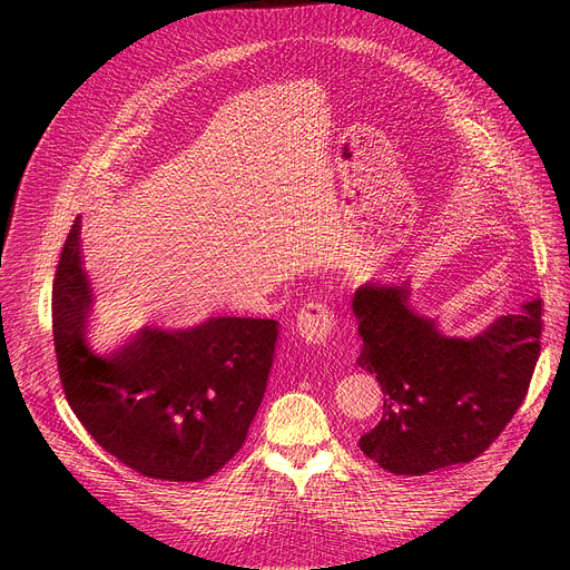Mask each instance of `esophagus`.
I'll return each instance as SVG.
<instances>
[{
  "mask_svg": "<svg viewBox=\"0 0 570 570\" xmlns=\"http://www.w3.org/2000/svg\"><path fill=\"white\" fill-rule=\"evenodd\" d=\"M297 334L311 345H327L336 332V317L322 302H306L297 311Z\"/></svg>",
  "mask_w": 570,
  "mask_h": 570,
  "instance_id": "1",
  "label": "esophagus"
}]
</instances>
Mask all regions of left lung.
Masks as SVG:
<instances>
[{
    "instance_id": "8db88e82",
    "label": "left lung",
    "mask_w": 570,
    "mask_h": 570,
    "mask_svg": "<svg viewBox=\"0 0 570 570\" xmlns=\"http://www.w3.org/2000/svg\"><path fill=\"white\" fill-rule=\"evenodd\" d=\"M411 288L363 284L352 308L363 350L356 363L376 374L383 417L358 440L394 475H426L471 462L510 424L541 352V299L501 315L473 338L440 334L415 313Z\"/></svg>"
}]
</instances>
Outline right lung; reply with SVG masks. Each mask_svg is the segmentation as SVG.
I'll return each instance as SVG.
<instances>
[{
	"label": "right lung",
	"mask_w": 570,
	"mask_h": 570,
	"mask_svg": "<svg viewBox=\"0 0 570 570\" xmlns=\"http://www.w3.org/2000/svg\"><path fill=\"white\" fill-rule=\"evenodd\" d=\"M90 311L76 218L53 279V345L73 415L99 446L148 478L198 482L229 462L262 405L279 322L144 327L101 356L88 343Z\"/></svg>",
	"instance_id": "obj_1"
}]
</instances>
